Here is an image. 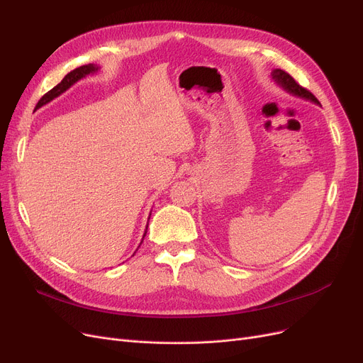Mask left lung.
<instances>
[{"label": "left lung", "mask_w": 363, "mask_h": 363, "mask_svg": "<svg viewBox=\"0 0 363 363\" xmlns=\"http://www.w3.org/2000/svg\"><path fill=\"white\" fill-rule=\"evenodd\" d=\"M272 79H274L279 86H282L287 92L294 94V95H297V97L306 99V100H311V101L319 104V101H318V99L315 97V95H313L309 89H306V88H303L301 85H298V84L296 82V79L293 78V76L289 74L287 72H284V70H281V69H275V70L272 72Z\"/></svg>", "instance_id": "8db88e82"}]
</instances>
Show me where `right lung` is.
Wrapping results in <instances>:
<instances>
[{"label":"right lung","mask_w":363,"mask_h":363,"mask_svg":"<svg viewBox=\"0 0 363 363\" xmlns=\"http://www.w3.org/2000/svg\"><path fill=\"white\" fill-rule=\"evenodd\" d=\"M99 70V67L97 66H94V65H85V66H81V67H76L74 70H72L70 73H67L65 78H63V81L59 84V85H55L52 89H50L44 97L38 101V104H36V108H40V107H43L44 104H47V103H50L51 100H54L55 97H59L60 94H63L66 89H69L74 82H78L79 79H82V78H85L86 74H89V73H95ZM35 108V110H36ZM145 234H147V230H145ZM145 234H144V237H145Z\"/></svg>","instance_id":"obj_1"}]
</instances>
